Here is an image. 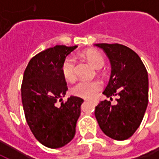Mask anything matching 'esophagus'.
I'll use <instances>...</instances> for the list:
<instances>
[{"instance_id":"1","label":"esophagus","mask_w":159,"mask_h":159,"mask_svg":"<svg viewBox=\"0 0 159 159\" xmlns=\"http://www.w3.org/2000/svg\"><path fill=\"white\" fill-rule=\"evenodd\" d=\"M92 103H93V105H94V106H96L97 104H98V101H96V100H94V101H93Z\"/></svg>"}]
</instances>
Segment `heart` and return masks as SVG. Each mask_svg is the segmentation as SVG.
Here are the masks:
<instances>
[{"instance_id": "obj_1", "label": "heart", "mask_w": 159, "mask_h": 159, "mask_svg": "<svg viewBox=\"0 0 159 159\" xmlns=\"http://www.w3.org/2000/svg\"><path fill=\"white\" fill-rule=\"evenodd\" d=\"M83 56L93 65L95 68L100 69L105 64L104 57L96 52H88L83 53ZM62 74L65 79L72 82L76 78V58L72 55L68 56L62 65ZM102 89V83L98 80L86 81L81 80L70 89V92L75 96L92 100L97 96Z\"/></svg>"}]
</instances>
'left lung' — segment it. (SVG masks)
Returning <instances> with one entry per match:
<instances>
[{
	"label": "left lung",
	"instance_id": "obj_1",
	"mask_svg": "<svg viewBox=\"0 0 159 159\" xmlns=\"http://www.w3.org/2000/svg\"><path fill=\"white\" fill-rule=\"evenodd\" d=\"M103 49L110 60L111 72L103 93L117 103L103 100L94 115L104 134L111 139L124 140L136 131L148 104V75L143 62L132 49L118 43L94 44Z\"/></svg>",
	"mask_w": 159,
	"mask_h": 159
}]
</instances>
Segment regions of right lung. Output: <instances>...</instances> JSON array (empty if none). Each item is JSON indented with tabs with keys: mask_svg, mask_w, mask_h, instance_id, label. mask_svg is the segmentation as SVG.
<instances>
[{
	"mask_svg": "<svg viewBox=\"0 0 159 159\" xmlns=\"http://www.w3.org/2000/svg\"><path fill=\"white\" fill-rule=\"evenodd\" d=\"M76 48L57 45L37 53L23 76L21 97L26 122L36 140L49 148L66 146L76 134L83 100L70 96L62 101L68 90L62 65Z\"/></svg>",
	"mask_w": 159,
	"mask_h": 159,
	"instance_id": "add662e5",
	"label": "right lung"
}]
</instances>
